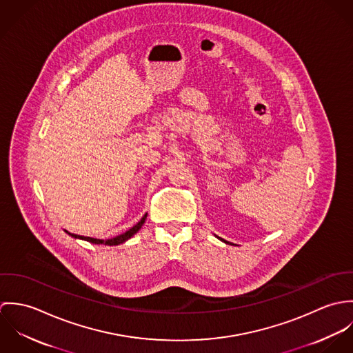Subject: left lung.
<instances>
[{"instance_id":"left-lung-1","label":"left lung","mask_w":353,"mask_h":353,"mask_svg":"<svg viewBox=\"0 0 353 353\" xmlns=\"http://www.w3.org/2000/svg\"><path fill=\"white\" fill-rule=\"evenodd\" d=\"M221 242H224V243H227V245H232L234 246V243H231V242H227V241H224V239H221V238H219Z\"/></svg>"}]
</instances>
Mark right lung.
<instances>
[{
	"instance_id": "add662e5",
	"label": "right lung",
	"mask_w": 353,
	"mask_h": 353,
	"mask_svg": "<svg viewBox=\"0 0 353 353\" xmlns=\"http://www.w3.org/2000/svg\"><path fill=\"white\" fill-rule=\"evenodd\" d=\"M147 216H148V213H145V214L141 217V220H140L134 227H132L129 231H126L125 234H121V235H118V236H115V238H111V239H107V241H103V239H95V238H90V236L74 235V234H70V232H68V231H65V232H66L68 235H70L72 238H74V239H83V241H87V242H90V243H94V245L118 246V245L125 243L126 241H129L134 234H137V232L141 230V227L144 225V223H145V220H147Z\"/></svg>"
}]
</instances>
